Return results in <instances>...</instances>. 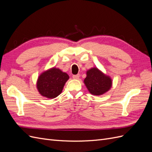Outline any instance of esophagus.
<instances>
[{
    "label": "esophagus",
    "mask_w": 152,
    "mask_h": 152,
    "mask_svg": "<svg viewBox=\"0 0 152 152\" xmlns=\"http://www.w3.org/2000/svg\"><path fill=\"white\" fill-rule=\"evenodd\" d=\"M73 79H79V77H80V75L79 74H77L75 75H73Z\"/></svg>",
    "instance_id": "obj_1"
}]
</instances>
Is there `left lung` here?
Wrapping results in <instances>:
<instances>
[{"label":"left lung","mask_w":152,"mask_h":152,"mask_svg":"<svg viewBox=\"0 0 152 152\" xmlns=\"http://www.w3.org/2000/svg\"><path fill=\"white\" fill-rule=\"evenodd\" d=\"M84 83L89 93L94 96H100L107 93L112 86V80L98 68L93 67L86 72Z\"/></svg>","instance_id":"obj_1"}]
</instances>
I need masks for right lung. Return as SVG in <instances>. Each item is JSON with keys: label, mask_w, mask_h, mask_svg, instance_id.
<instances>
[{"label": "right lung", "mask_w": 152, "mask_h": 152, "mask_svg": "<svg viewBox=\"0 0 152 152\" xmlns=\"http://www.w3.org/2000/svg\"><path fill=\"white\" fill-rule=\"evenodd\" d=\"M69 76L66 73L56 67L43 72L37 81V89L39 94L45 98L53 99L61 93Z\"/></svg>", "instance_id": "obj_1"}]
</instances>
